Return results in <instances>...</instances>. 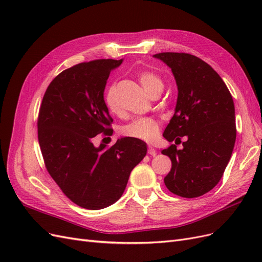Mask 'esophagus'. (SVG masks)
Masks as SVG:
<instances>
[{
	"label": "esophagus",
	"instance_id": "34e87169",
	"mask_svg": "<svg viewBox=\"0 0 262 262\" xmlns=\"http://www.w3.org/2000/svg\"><path fill=\"white\" fill-rule=\"evenodd\" d=\"M147 153H148L149 155H152V156H155V155H156V149H155V147H154L153 145H148V149H147Z\"/></svg>",
	"mask_w": 262,
	"mask_h": 262
}]
</instances>
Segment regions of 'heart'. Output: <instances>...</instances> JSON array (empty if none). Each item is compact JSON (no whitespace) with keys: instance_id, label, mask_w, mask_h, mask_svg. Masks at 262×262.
Wrapping results in <instances>:
<instances>
[{"instance_id":"1","label":"heart","mask_w":262,"mask_h":262,"mask_svg":"<svg viewBox=\"0 0 262 262\" xmlns=\"http://www.w3.org/2000/svg\"><path fill=\"white\" fill-rule=\"evenodd\" d=\"M139 81L143 87V90L149 95L153 91L157 89H163V82L160 77L155 75L152 72L148 71H143L139 74ZM114 86L110 87L108 92L106 93L105 101L107 107L112 110V112L116 113L117 108L115 104L114 98ZM158 132V121L155 120L154 118H139L137 120L130 122L129 124L124 125L121 133L125 137L136 138L144 141H149L156 137Z\"/></svg>"}]
</instances>
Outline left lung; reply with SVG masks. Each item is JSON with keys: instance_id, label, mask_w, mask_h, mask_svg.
Returning <instances> with one entry per match:
<instances>
[{"instance_id": "1", "label": "left lung", "mask_w": 262, "mask_h": 262, "mask_svg": "<svg viewBox=\"0 0 262 262\" xmlns=\"http://www.w3.org/2000/svg\"><path fill=\"white\" fill-rule=\"evenodd\" d=\"M171 69L178 97L175 114L164 131L168 142H181L162 150L171 161L164 178L173 194L196 198L209 192L223 176L236 140L235 107L221 76L195 55L162 52L153 55Z\"/></svg>"}]
</instances>
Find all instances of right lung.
<instances>
[{
	"label": "right lung",
	"mask_w": 262,
	"mask_h": 262,
	"mask_svg": "<svg viewBox=\"0 0 262 262\" xmlns=\"http://www.w3.org/2000/svg\"><path fill=\"white\" fill-rule=\"evenodd\" d=\"M121 60L84 62L61 72L47 89L38 117V140L46 167L69 199L100 210L120 199L132 169L146 155L140 139H118L96 147L113 119L104 100L112 71Z\"/></svg>",
	"instance_id": "right-lung-1"
}]
</instances>
